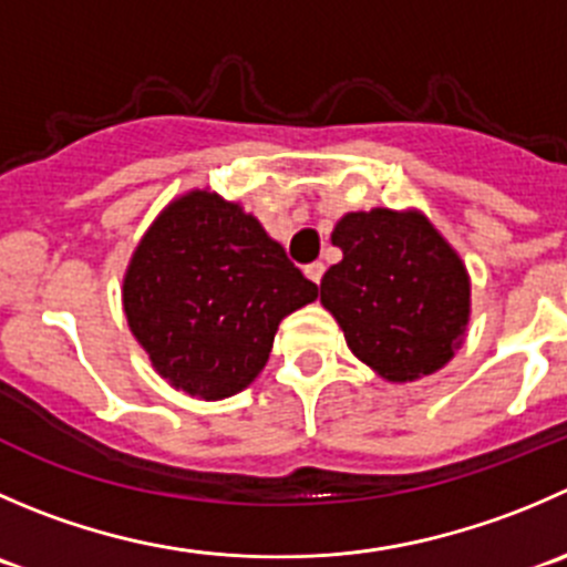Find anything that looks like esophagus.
<instances>
[{
	"label": "esophagus",
	"instance_id": "34e87169",
	"mask_svg": "<svg viewBox=\"0 0 567 567\" xmlns=\"http://www.w3.org/2000/svg\"><path fill=\"white\" fill-rule=\"evenodd\" d=\"M305 274H307V277H310L312 279V282H321V277H323V262H310V266H307L305 268Z\"/></svg>",
	"mask_w": 567,
	"mask_h": 567
}]
</instances>
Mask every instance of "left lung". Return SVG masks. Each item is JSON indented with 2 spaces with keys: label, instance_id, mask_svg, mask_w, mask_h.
I'll use <instances>...</instances> for the list:
<instances>
[{
  "label": "left lung",
  "instance_id": "obj_1",
  "mask_svg": "<svg viewBox=\"0 0 567 567\" xmlns=\"http://www.w3.org/2000/svg\"><path fill=\"white\" fill-rule=\"evenodd\" d=\"M332 244L343 260L321 279V301L349 349L390 382L426 377L454 357L468 323L463 260L417 213H349Z\"/></svg>",
  "mask_w": 567,
  "mask_h": 567
}]
</instances>
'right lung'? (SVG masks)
Instances as JSON below:
<instances>
[{
    "label": "right lung",
    "mask_w": 567,
    "mask_h": 567,
    "mask_svg": "<svg viewBox=\"0 0 567 567\" xmlns=\"http://www.w3.org/2000/svg\"><path fill=\"white\" fill-rule=\"evenodd\" d=\"M316 296L260 221L210 190L172 202L124 277L126 321L152 365L207 401L244 390L279 321Z\"/></svg>",
    "instance_id": "1"
}]
</instances>
